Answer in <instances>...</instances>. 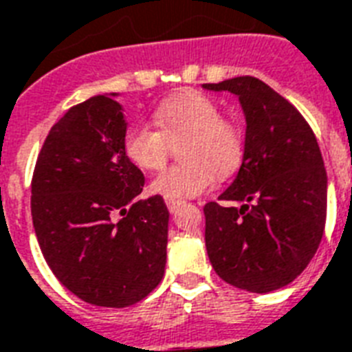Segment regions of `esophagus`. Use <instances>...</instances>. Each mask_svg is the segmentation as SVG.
<instances>
[{
	"mask_svg": "<svg viewBox=\"0 0 352 352\" xmlns=\"http://www.w3.org/2000/svg\"><path fill=\"white\" fill-rule=\"evenodd\" d=\"M166 206H168V210L173 214V212H177L179 208L182 206V201H171V199H166Z\"/></svg>",
	"mask_w": 352,
	"mask_h": 352,
	"instance_id": "obj_1",
	"label": "esophagus"
}]
</instances>
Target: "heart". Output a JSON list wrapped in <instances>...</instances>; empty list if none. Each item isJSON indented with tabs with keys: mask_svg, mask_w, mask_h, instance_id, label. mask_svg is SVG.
<instances>
[{
	"mask_svg": "<svg viewBox=\"0 0 352 352\" xmlns=\"http://www.w3.org/2000/svg\"><path fill=\"white\" fill-rule=\"evenodd\" d=\"M160 131L146 123H131L123 133V153L136 168H162L170 142L186 138L181 146L182 164L160 171L151 192L164 199L181 201L210 190L219 177L232 175L243 158V134L230 120L221 118L216 101L201 92L170 96L153 112Z\"/></svg>",
	"mask_w": 352,
	"mask_h": 352,
	"instance_id": "heart-1",
	"label": "heart"
}]
</instances>
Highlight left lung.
<instances>
[{"label": "left lung", "mask_w": 352, "mask_h": 352, "mask_svg": "<svg viewBox=\"0 0 352 352\" xmlns=\"http://www.w3.org/2000/svg\"><path fill=\"white\" fill-rule=\"evenodd\" d=\"M203 88L234 94L248 125L238 175L219 195L221 203L203 208L206 253L225 283L267 294L299 277L321 243L323 157L301 112L256 77Z\"/></svg>", "instance_id": "8db88e82"}]
</instances>
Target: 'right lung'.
Listing matches in <instances>:
<instances>
[{"label": "right lung", "instance_id": "obj_1", "mask_svg": "<svg viewBox=\"0 0 352 352\" xmlns=\"http://www.w3.org/2000/svg\"><path fill=\"white\" fill-rule=\"evenodd\" d=\"M127 122L116 94L72 107L45 138L31 214L45 262L82 301L131 307L164 277L170 212L138 201L144 173L125 157Z\"/></svg>", "mask_w": 352, "mask_h": 352}]
</instances>
